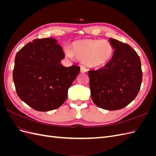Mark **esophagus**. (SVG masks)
<instances>
[{"label":"esophagus","instance_id":"esophagus-1","mask_svg":"<svg viewBox=\"0 0 156 156\" xmlns=\"http://www.w3.org/2000/svg\"><path fill=\"white\" fill-rule=\"evenodd\" d=\"M87 72V69L85 67H84V66L81 67V73H85Z\"/></svg>","mask_w":156,"mask_h":156}]
</instances>
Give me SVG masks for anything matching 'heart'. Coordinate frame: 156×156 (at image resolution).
Listing matches in <instances>:
<instances>
[{
  "label": "heart",
  "instance_id": "b5f03b06",
  "mask_svg": "<svg viewBox=\"0 0 156 156\" xmlns=\"http://www.w3.org/2000/svg\"><path fill=\"white\" fill-rule=\"evenodd\" d=\"M115 49L112 44L107 40L84 39L73 41L70 46L64 49L68 57L75 58L85 64L88 67L99 68L110 62Z\"/></svg>",
  "mask_w": 156,
  "mask_h": 156
}]
</instances>
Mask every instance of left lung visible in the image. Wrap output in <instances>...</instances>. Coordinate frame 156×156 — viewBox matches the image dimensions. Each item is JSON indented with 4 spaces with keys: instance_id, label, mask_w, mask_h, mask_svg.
Returning a JSON list of instances; mask_svg holds the SVG:
<instances>
[{
    "instance_id": "left-lung-1",
    "label": "left lung",
    "mask_w": 156,
    "mask_h": 156,
    "mask_svg": "<svg viewBox=\"0 0 156 156\" xmlns=\"http://www.w3.org/2000/svg\"><path fill=\"white\" fill-rule=\"evenodd\" d=\"M115 52L103 68L89 70L91 98L98 107L108 111L125 107L137 96L143 79L138 54L127 44L111 38Z\"/></svg>"
}]
</instances>
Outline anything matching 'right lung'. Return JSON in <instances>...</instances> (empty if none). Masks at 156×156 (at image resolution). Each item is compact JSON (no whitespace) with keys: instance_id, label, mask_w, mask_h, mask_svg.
Returning <instances> with one entry per match:
<instances>
[{"instance_id":"right-lung-1","label":"right lung","mask_w":156,"mask_h":156,"mask_svg":"<svg viewBox=\"0 0 156 156\" xmlns=\"http://www.w3.org/2000/svg\"><path fill=\"white\" fill-rule=\"evenodd\" d=\"M54 38L36 39L17 52L13 80L17 96L37 111H49L62 105L80 67H64L65 57Z\"/></svg>"}]
</instances>
